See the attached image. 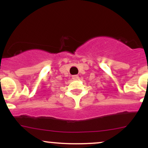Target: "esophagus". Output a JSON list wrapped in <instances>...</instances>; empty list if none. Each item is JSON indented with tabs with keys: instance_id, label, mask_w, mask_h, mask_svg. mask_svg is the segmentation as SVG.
Instances as JSON below:
<instances>
[{
	"instance_id": "obj_1",
	"label": "esophagus",
	"mask_w": 148,
	"mask_h": 148,
	"mask_svg": "<svg viewBox=\"0 0 148 148\" xmlns=\"http://www.w3.org/2000/svg\"><path fill=\"white\" fill-rule=\"evenodd\" d=\"M72 79H73V80H77V79H79V76H78L77 75H74V76H72Z\"/></svg>"
}]
</instances>
